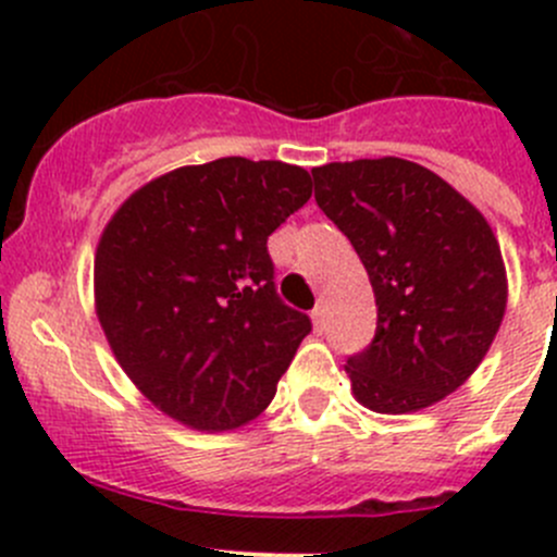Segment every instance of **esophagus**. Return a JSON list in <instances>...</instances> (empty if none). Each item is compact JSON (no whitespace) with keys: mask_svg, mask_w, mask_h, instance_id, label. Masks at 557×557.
Returning a JSON list of instances; mask_svg holds the SVG:
<instances>
[{"mask_svg":"<svg viewBox=\"0 0 557 557\" xmlns=\"http://www.w3.org/2000/svg\"><path fill=\"white\" fill-rule=\"evenodd\" d=\"M312 323H314V329H318V331L325 329V307L323 305H318L312 310Z\"/></svg>","mask_w":557,"mask_h":557,"instance_id":"1","label":"esophagus"}]
</instances>
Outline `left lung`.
I'll list each match as a JSON object with an SVG mask.
<instances>
[{
	"instance_id": "obj_1",
	"label": "left lung",
	"mask_w": 557,
	"mask_h": 557,
	"mask_svg": "<svg viewBox=\"0 0 557 557\" xmlns=\"http://www.w3.org/2000/svg\"><path fill=\"white\" fill-rule=\"evenodd\" d=\"M314 201L350 239L377 301V329L347 356L363 407H431L480 367L507 310L502 250L485 218L440 174L404 159L312 170Z\"/></svg>"
}]
</instances>
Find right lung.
Listing matches in <instances>:
<instances>
[{"instance_id":"add662e5","label":"right lung","mask_w":557,"mask_h":557,"mask_svg":"<svg viewBox=\"0 0 557 557\" xmlns=\"http://www.w3.org/2000/svg\"><path fill=\"white\" fill-rule=\"evenodd\" d=\"M310 196L301 166L228 156L153 180L107 223L99 323L161 412L226 431L269 407L312 320L280 299L267 239Z\"/></svg>"}]
</instances>
